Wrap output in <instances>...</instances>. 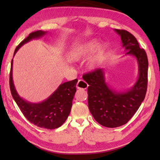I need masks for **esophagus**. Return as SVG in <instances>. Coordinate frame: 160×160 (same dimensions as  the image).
Instances as JSON below:
<instances>
[{
  "label": "esophagus",
  "mask_w": 160,
  "mask_h": 160,
  "mask_svg": "<svg viewBox=\"0 0 160 160\" xmlns=\"http://www.w3.org/2000/svg\"><path fill=\"white\" fill-rule=\"evenodd\" d=\"M88 86L89 85H88V84L86 82H84L82 80H79L77 83L76 87L78 89H87Z\"/></svg>",
  "instance_id": "esophagus-1"
}]
</instances>
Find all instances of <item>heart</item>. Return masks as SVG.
<instances>
[{"instance_id": "1", "label": "heart", "mask_w": 160, "mask_h": 160, "mask_svg": "<svg viewBox=\"0 0 160 160\" xmlns=\"http://www.w3.org/2000/svg\"><path fill=\"white\" fill-rule=\"evenodd\" d=\"M98 46V41L96 40H91L82 45L75 47L71 49L68 54V58L71 62H77L89 56L92 53ZM106 51V45L104 44H100L98 46L96 53L90 58L87 62V67L90 69L96 68L102 60L103 55Z\"/></svg>"}]
</instances>
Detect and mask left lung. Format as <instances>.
<instances>
[{
	"mask_svg": "<svg viewBox=\"0 0 160 160\" xmlns=\"http://www.w3.org/2000/svg\"><path fill=\"white\" fill-rule=\"evenodd\" d=\"M121 37L122 46L138 60L139 77L136 83L126 92H117L108 87L103 69H96L83 75L89 84L88 107L98 123L105 127L115 128L127 124L140 107L147 93L148 62L147 53L140 48L137 39L130 32L115 29Z\"/></svg>",
	"mask_w": 160,
	"mask_h": 160,
	"instance_id": "8db88e82",
	"label": "left lung"
}]
</instances>
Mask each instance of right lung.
<instances>
[{
  "label": "right lung",
  "mask_w": 160,
  "mask_h": 160,
  "mask_svg": "<svg viewBox=\"0 0 160 160\" xmlns=\"http://www.w3.org/2000/svg\"><path fill=\"white\" fill-rule=\"evenodd\" d=\"M46 32L36 31L32 32L17 46L13 56L24 44L32 39L39 38ZM13 59L11 62L9 73V87L12 97L28 120L37 127L47 129L60 127L66 121L72 107V101L76 91L77 79L61 84L58 88L47 98L40 103H31L19 96L15 89L12 78Z\"/></svg>",
  "instance_id": "1"
}]
</instances>
